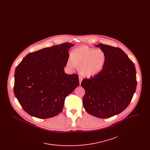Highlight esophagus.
<instances>
[{"mask_svg": "<svg viewBox=\"0 0 150 150\" xmlns=\"http://www.w3.org/2000/svg\"><path fill=\"white\" fill-rule=\"evenodd\" d=\"M79 79V83H80V84H81V81L83 80V78L80 76Z\"/></svg>", "mask_w": 150, "mask_h": 150, "instance_id": "34e87169", "label": "esophagus"}]
</instances>
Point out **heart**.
I'll return each instance as SVG.
<instances>
[{"mask_svg":"<svg viewBox=\"0 0 150 150\" xmlns=\"http://www.w3.org/2000/svg\"><path fill=\"white\" fill-rule=\"evenodd\" d=\"M106 62V55L100 49H93L88 46L79 47L72 50L71 58L67 62L70 68L79 66L80 73L86 76H94L101 71Z\"/></svg>","mask_w":150,"mask_h":150,"instance_id":"b5f03b06","label":"heart"}]
</instances>
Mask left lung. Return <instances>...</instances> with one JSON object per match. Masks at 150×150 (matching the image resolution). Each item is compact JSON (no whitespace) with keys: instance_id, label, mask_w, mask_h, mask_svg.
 I'll list each match as a JSON object with an SVG mask.
<instances>
[{"instance_id":"left-lung-1","label":"left lung","mask_w":150,"mask_h":150,"mask_svg":"<svg viewBox=\"0 0 150 150\" xmlns=\"http://www.w3.org/2000/svg\"><path fill=\"white\" fill-rule=\"evenodd\" d=\"M96 47L105 52L106 62L100 73L82 80L86 92L83 103L88 114L105 119L128 106L136 92V67L120 48L103 44Z\"/></svg>"}]
</instances>
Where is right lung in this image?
<instances>
[{"instance_id":"1","label":"right lung","mask_w":150,"mask_h":150,"mask_svg":"<svg viewBox=\"0 0 150 150\" xmlns=\"http://www.w3.org/2000/svg\"><path fill=\"white\" fill-rule=\"evenodd\" d=\"M73 45L64 43L30 53L16 67L14 95L30 115L39 119L56 116L66 97L79 85L78 74L64 71Z\"/></svg>"}]
</instances>
